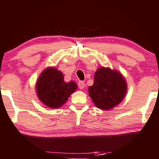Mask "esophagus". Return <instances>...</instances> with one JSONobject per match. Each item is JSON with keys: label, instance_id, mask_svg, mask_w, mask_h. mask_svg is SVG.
Listing matches in <instances>:
<instances>
[{"label": "esophagus", "instance_id": "34e87169", "mask_svg": "<svg viewBox=\"0 0 159 159\" xmlns=\"http://www.w3.org/2000/svg\"><path fill=\"white\" fill-rule=\"evenodd\" d=\"M78 86H79L80 89H83L85 87V83L83 81H80L79 83H78Z\"/></svg>", "mask_w": 159, "mask_h": 159}]
</instances>
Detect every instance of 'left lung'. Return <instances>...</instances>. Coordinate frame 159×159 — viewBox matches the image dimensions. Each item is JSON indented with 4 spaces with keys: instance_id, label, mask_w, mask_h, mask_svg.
Listing matches in <instances>:
<instances>
[{
    "instance_id": "obj_1",
    "label": "left lung",
    "mask_w": 159,
    "mask_h": 159,
    "mask_svg": "<svg viewBox=\"0 0 159 159\" xmlns=\"http://www.w3.org/2000/svg\"><path fill=\"white\" fill-rule=\"evenodd\" d=\"M127 90L125 78L117 70L101 66L95 73L94 83L89 95L101 110H110L124 100Z\"/></svg>"
}]
</instances>
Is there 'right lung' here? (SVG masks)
I'll return each mask as SVG.
<instances>
[{"label": "right lung", "mask_w": 159, "mask_h": 159, "mask_svg": "<svg viewBox=\"0 0 159 159\" xmlns=\"http://www.w3.org/2000/svg\"><path fill=\"white\" fill-rule=\"evenodd\" d=\"M77 89L74 81H64L62 72L53 66L42 71L37 80L35 91L39 99L51 108H58L66 103Z\"/></svg>", "instance_id": "1"}]
</instances>
